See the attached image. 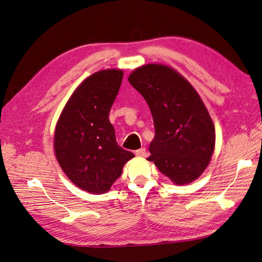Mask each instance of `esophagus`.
<instances>
[{
	"label": "esophagus",
	"mask_w": 262,
	"mask_h": 262,
	"mask_svg": "<svg viewBox=\"0 0 262 262\" xmlns=\"http://www.w3.org/2000/svg\"><path fill=\"white\" fill-rule=\"evenodd\" d=\"M136 154H137L138 156H140V157H146V156H147L146 148H145V147H142V148L138 149L137 152H136Z\"/></svg>",
	"instance_id": "esophagus-1"
}]
</instances>
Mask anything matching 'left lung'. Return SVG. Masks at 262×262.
Here are the masks:
<instances>
[{"label":"left lung","mask_w":262,"mask_h":262,"mask_svg":"<svg viewBox=\"0 0 262 262\" xmlns=\"http://www.w3.org/2000/svg\"><path fill=\"white\" fill-rule=\"evenodd\" d=\"M128 80L153 116L155 137L147 161L173 184L192 182L207 168L215 145V129L199 94L177 71L163 64L140 67Z\"/></svg>","instance_id":"left-lung-1"}]
</instances>
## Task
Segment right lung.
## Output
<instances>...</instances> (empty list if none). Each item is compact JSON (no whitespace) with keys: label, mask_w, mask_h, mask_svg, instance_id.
<instances>
[{"label":"right lung","mask_w":262,"mask_h":262,"mask_svg":"<svg viewBox=\"0 0 262 262\" xmlns=\"http://www.w3.org/2000/svg\"><path fill=\"white\" fill-rule=\"evenodd\" d=\"M121 70H102L77 87L54 132V153L68 178L82 190L105 193L134 157L119 146L109 112L120 89Z\"/></svg>","instance_id":"right-lung-1"}]
</instances>
